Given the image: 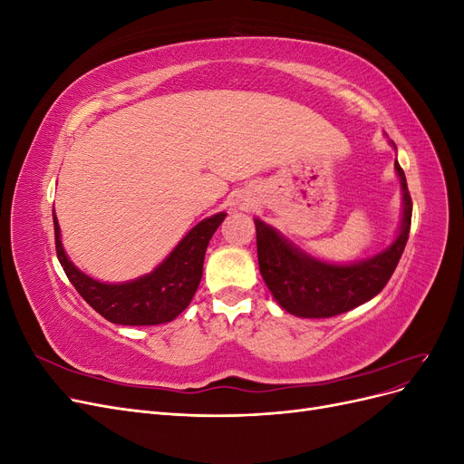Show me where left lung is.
Masks as SVG:
<instances>
[{
    "label": "left lung",
    "mask_w": 464,
    "mask_h": 464,
    "mask_svg": "<svg viewBox=\"0 0 464 464\" xmlns=\"http://www.w3.org/2000/svg\"><path fill=\"white\" fill-rule=\"evenodd\" d=\"M395 170L402 188V224L387 249L366 261L333 265L302 254L269 224L256 218L259 271L280 307L298 317H333L372 300L385 288L409 240L412 199L401 164Z\"/></svg>",
    "instance_id": "left-lung-1"
}]
</instances>
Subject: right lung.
Wrapping results in <instances>:
<instances>
[{
    "instance_id": "add662e5",
    "label": "right lung",
    "mask_w": 464,
    "mask_h": 464,
    "mask_svg": "<svg viewBox=\"0 0 464 464\" xmlns=\"http://www.w3.org/2000/svg\"><path fill=\"white\" fill-rule=\"evenodd\" d=\"M224 217L227 213L201 220L157 269L121 285H106L94 280L81 273L67 259L60 237V224L53 213L55 254H58L69 283L104 319L118 323V325H160V323L176 319L189 305L201 283L207 246Z\"/></svg>"
}]
</instances>
